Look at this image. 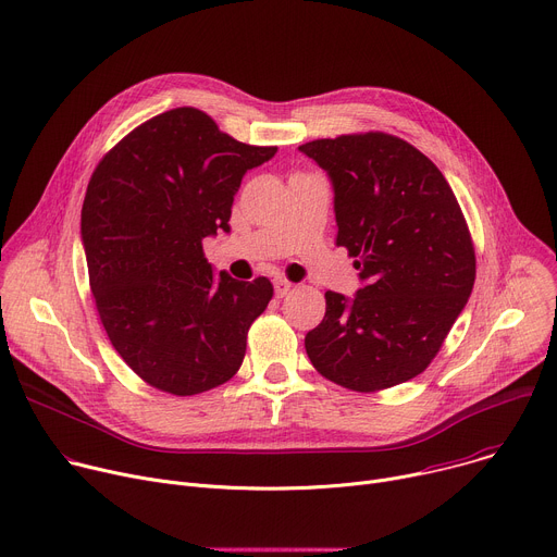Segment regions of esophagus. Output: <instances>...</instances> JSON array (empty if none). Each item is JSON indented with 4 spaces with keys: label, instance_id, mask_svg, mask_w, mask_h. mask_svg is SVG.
<instances>
[{
    "label": "esophagus",
    "instance_id": "1",
    "mask_svg": "<svg viewBox=\"0 0 557 557\" xmlns=\"http://www.w3.org/2000/svg\"><path fill=\"white\" fill-rule=\"evenodd\" d=\"M273 288H275V297H284V295H288V293H290L293 284H290L288 280H282V277H277V280L273 282Z\"/></svg>",
    "mask_w": 557,
    "mask_h": 557
}]
</instances>
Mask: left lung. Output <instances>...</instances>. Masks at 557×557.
<instances>
[{"label":"left lung","mask_w":557,"mask_h":557,"mask_svg":"<svg viewBox=\"0 0 557 557\" xmlns=\"http://www.w3.org/2000/svg\"><path fill=\"white\" fill-rule=\"evenodd\" d=\"M331 180L337 246L358 258L352 297L326 290L324 320L307 333L313 367L350 391L420 375L458 320L475 282V250L448 182L418 148L386 133L299 146Z\"/></svg>","instance_id":"obj_1"}]
</instances>
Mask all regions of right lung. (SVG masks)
Listing matches in <instances>:
<instances>
[{"instance_id":"obj_1","label":"right lung","mask_w":557,"mask_h":557,"mask_svg":"<svg viewBox=\"0 0 557 557\" xmlns=\"http://www.w3.org/2000/svg\"><path fill=\"white\" fill-rule=\"evenodd\" d=\"M275 153L233 139L207 113L175 109L97 164L82 207L90 290L111 344L150 386L195 395L242 367L273 286L215 275L201 242L231 233L242 177Z\"/></svg>"}]
</instances>
